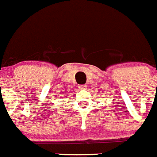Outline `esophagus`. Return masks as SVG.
Returning a JSON list of instances; mask_svg holds the SVG:
<instances>
[{
  "label": "esophagus",
  "mask_w": 157,
  "mask_h": 157,
  "mask_svg": "<svg viewBox=\"0 0 157 157\" xmlns=\"http://www.w3.org/2000/svg\"><path fill=\"white\" fill-rule=\"evenodd\" d=\"M79 89H86V85H80Z\"/></svg>",
  "instance_id": "34e87169"
}]
</instances>
